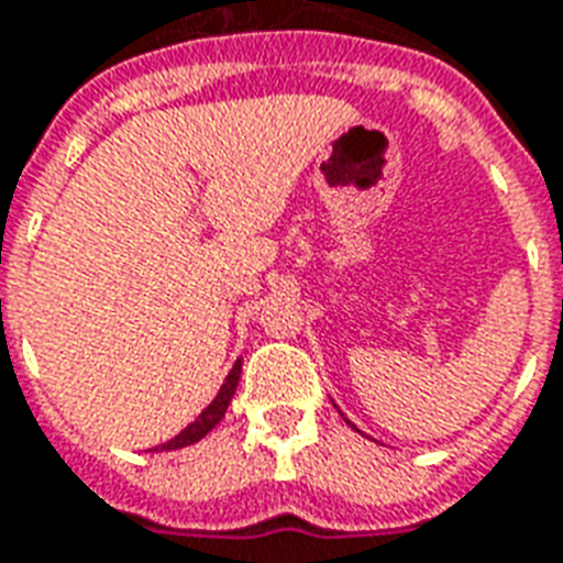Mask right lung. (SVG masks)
<instances>
[{"instance_id":"1","label":"right lung","mask_w":563,"mask_h":563,"mask_svg":"<svg viewBox=\"0 0 563 563\" xmlns=\"http://www.w3.org/2000/svg\"><path fill=\"white\" fill-rule=\"evenodd\" d=\"M238 379H241V362H234V367L229 371V377H225V383H222V389L217 391V398L210 401L208 410H201V416H198L196 422L186 424L180 434L174 437V440H168V443H162L159 449H180V446H189V443H198V440L208 434L210 428L225 416V407L232 404V395L234 389H238Z\"/></svg>"}]
</instances>
